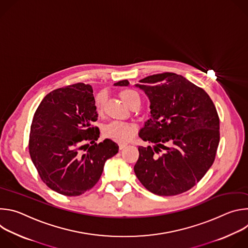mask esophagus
I'll return each instance as SVG.
<instances>
[{
    "label": "esophagus",
    "instance_id": "obj_1",
    "mask_svg": "<svg viewBox=\"0 0 248 248\" xmlns=\"http://www.w3.org/2000/svg\"><path fill=\"white\" fill-rule=\"evenodd\" d=\"M126 147V144H124V143H120L119 144V149L120 150H123L124 148H125Z\"/></svg>",
    "mask_w": 248,
    "mask_h": 248
}]
</instances>
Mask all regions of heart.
Returning <instances> with one entry per match:
<instances>
[{"label": "heart", "mask_w": 248, "mask_h": 248, "mask_svg": "<svg viewBox=\"0 0 248 248\" xmlns=\"http://www.w3.org/2000/svg\"><path fill=\"white\" fill-rule=\"evenodd\" d=\"M121 97L124 100L125 104L130 106L135 101L140 102V97L137 92L133 90H124L121 93ZM104 94L100 93L96 97V109L98 112H101L104 108ZM136 133V127L135 125L124 122H111L104 127L103 134L105 137L113 139L118 142H126V141L130 140Z\"/></svg>", "instance_id": "obj_1"}]
</instances>
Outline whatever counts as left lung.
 <instances>
[{
	"instance_id": "1",
	"label": "left lung",
	"mask_w": 248,
	"mask_h": 248,
	"mask_svg": "<svg viewBox=\"0 0 248 248\" xmlns=\"http://www.w3.org/2000/svg\"><path fill=\"white\" fill-rule=\"evenodd\" d=\"M135 84L150 100L151 118L139 137L134 172L146 189L161 196L193 187L213 165L220 142V120L213 101L183 76L164 73ZM127 80L115 83L127 86Z\"/></svg>"
}]
</instances>
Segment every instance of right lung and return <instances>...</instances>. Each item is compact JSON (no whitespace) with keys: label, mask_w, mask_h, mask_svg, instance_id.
Masks as SVG:
<instances>
[{"label":"right lung","mask_w":248,"mask_h":248,"mask_svg":"<svg viewBox=\"0 0 248 248\" xmlns=\"http://www.w3.org/2000/svg\"><path fill=\"white\" fill-rule=\"evenodd\" d=\"M97 117L93 89L81 82L53 90L38 106L28 148L41 180L52 190L81 195L97 184L105 162L119 152L111 139L96 143ZM88 142L90 147L84 145ZM83 149L86 152L80 153Z\"/></svg>","instance_id":"add662e5"}]
</instances>
